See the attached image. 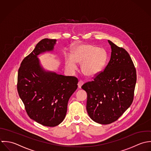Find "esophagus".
Returning <instances> with one entry per match:
<instances>
[{
	"label": "esophagus",
	"instance_id": "1",
	"mask_svg": "<svg viewBox=\"0 0 151 151\" xmlns=\"http://www.w3.org/2000/svg\"><path fill=\"white\" fill-rule=\"evenodd\" d=\"M83 83H84V82H83V81H79V82H78V88H81V87H82V86L83 85Z\"/></svg>",
	"mask_w": 151,
	"mask_h": 151
}]
</instances>
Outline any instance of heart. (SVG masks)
Segmentation results:
<instances>
[{
  "instance_id": "obj_1",
  "label": "heart",
  "mask_w": 151,
  "mask_h": 151,
  "mask_svg": "<svg viewBox=\"0 0 151 151\" xmlns=\"http://www.w3.org/2000/svg\"><path fill=\"white\" fill-rule=\"evenodd\" d=\"M107 58V52L104 48H97L91 44H83L73 50L72 57L66 58L65 66L69 70L74 71L77 68L76 63H82V72L86 76H93L103 69Z\"/></svg>"
}]
</instances>
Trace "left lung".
Masks as SVG:
<instances>
[{
	"label": "left lung",
	"mask_w": 151,
	"mask_h": 151,
	"mask_svg": "<svg viewBox=\"0 0 151 151\" xmlns=\"http://www.w3.org/2000/svg\"><path fill=\"white\" fill-rule=\"evenodd\" d=\"M111 58L103 71L82 88L88 95L86 109L91 119L99 124H109L131 105L137 81V72L128 52L108 40Z\"/></svg>",
	"instance_id": "1"
}]
</instances>
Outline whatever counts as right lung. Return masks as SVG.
Listing matches in <instances>:
<instances>
[{
  "mask_svg": "<svg viewBox=\"0 0 151 151\" xmlns=\"http://www.w3.org/2000/svg\"><path fill=\"white\" fill-rule=\"evenodd\" d=\"M56 40L44 38L22 60L18 70L17 89L31 119L47 127H55L64 120L68 102L78 88V79L45 72L37 55L51 51Z\"/></svg>",
  "mask_w": 151,
  "mask_h": 151,
  "instance_id": "add662e5",
  "label": "right lung"
}]
</instances>
